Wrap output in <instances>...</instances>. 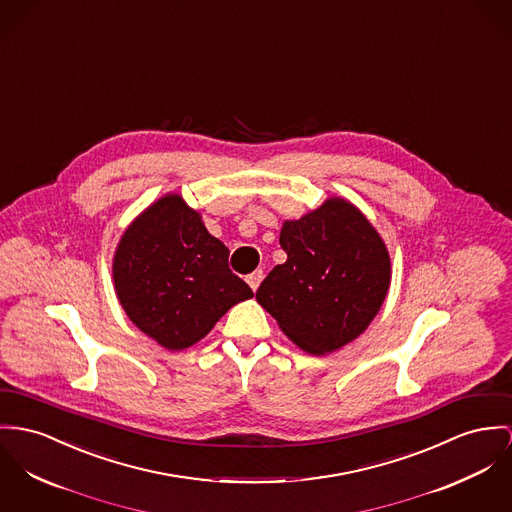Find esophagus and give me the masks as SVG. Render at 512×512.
Listing matches in <instances>:
<instances>
[{
  "label": "esophagus",
  "instance_id": "esophagus-1",
  "mask_svg": "<svg viewBox=\"0 0 512 512\" xmlns=\"http://www.w3.org/2000/svg\"><path fill=\"white\" fill-rule=\"evenodd\" d=\"M263 278H265V273H263L261 269H259V271H253L251 275H247V284H249L253 290H257Z\"/></svg>",
  "mask_w": 512,
  "mask_h": 512
}]
</instances>
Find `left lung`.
<instances>
[{
    "instance_id": "1",
    "label": "left lung",
    "mask_w": 512,
    "mask_h": 512,
    "mask_svg": "<svg viewBox=\"0 0 512 512\" xmlns=\"http://www.w3.org/2000/svg\"><path fill=\"white\" fill-rule=\"evenodd\" d=\"M286 263L261 282L257 302L304 351L333 353L378 314L390 288V255L370 222L341 198L284 222Z\"/></svg>"
}]
</instances>
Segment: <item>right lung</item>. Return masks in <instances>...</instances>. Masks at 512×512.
Instances as JSON below:
<instances>
[{
  "mask_svg": "<svg viewBox=\"0 0 512 512\" xmlns=\"http://www.w3.org/2000/svg\"><path fill=\"white\" fill-rule=\"evenodd\" d=\"M230 249L179 195L150 206L118 243V300L146 335L171 351L200 341L253 290L232 273Z\"/></svg>",
  "mask_w": 512,
  "mask_h": 512,
  "instance_id": "add662e5",
  "label": "right lung"
}]
</instances>
